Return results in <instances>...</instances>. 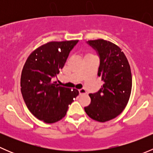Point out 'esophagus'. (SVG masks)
<instances>
[{"label":"esophagus","instance_id":"esophagus-1","mask_svg":"<svg viewBox=\"0 0 153 153\" xmlns=\"http://www.w3.org/2000/svg\"><path fill=\"white\" fill-rule=\"evenodd\" d=\"M79 94L80 95H84V94H86V90L84 89H79Z\"/></svg>","mask_w":153,"mask_h":153}]
</instances>
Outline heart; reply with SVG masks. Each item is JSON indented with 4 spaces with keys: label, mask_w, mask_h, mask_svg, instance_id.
<instances>
[{
    "label": "heart",
    "mask_w": 153,
    "mask_h": 153,
    "mask_svg": "<svg viewBox=\"0 0 153 153\" xmlns=\"http://www.w3.org/2000/svg\"><path fill=\"white\" fill-rule=\"evenodd\" d=\"M90 55H92V54L89 53V54H87V55H86V56H90Z\"/></svg>",
    "instance_id": "heart-1"
}]
</instances>
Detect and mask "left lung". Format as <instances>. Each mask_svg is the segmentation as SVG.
Masks as SVG:
<instances>
[{"mask_svg": "<svg viewBox=\"0 0 153 153\" xmlns=\"http://www.w3.org/2000/svg\"><path fill=\"white\" fill-rule=\"evenodd\" d=\"M88 44L100 56L98 75L104 82L99 91L89 94L91 103L84 107L88 116L99 122L116 118L127 105L132 91V73L126 55L116 44L104 39Z\"/></svg>", "mask_w": 153, "mask_h": 153, "instance_id": "obj_1", "label": "left lung"}]
</instances>
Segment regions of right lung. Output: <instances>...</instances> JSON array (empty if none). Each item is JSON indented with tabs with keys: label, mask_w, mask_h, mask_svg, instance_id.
I'll return each mask as SVG.
<instances>
[{
	"label": "right lung",
	"mask_w": 153,
	"mask_h": 153,
	"mask_svg": "<svg viewBox=\"0 0 153 153\" xmlns=\"http://www.w3.org/2000/svg\"><path fill=\"white\" fill-rule=\"evenodd\" d=\"M78 40L50 41L29 55L23 67L21 90L26 105L38 119L53 124L66 115L68 106L79 92L61 86L52 78L64 67Z\"/></svg>",
	"instance_id": "obj_1"
}]
</instances>
